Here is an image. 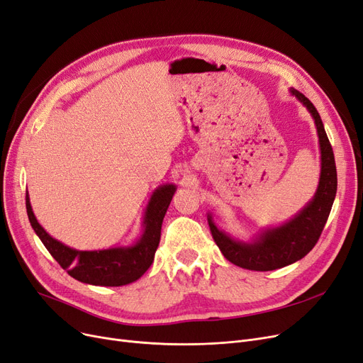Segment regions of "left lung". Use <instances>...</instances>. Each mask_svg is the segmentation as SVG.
Instances as JSON below:
<instances>
[{"instance_id": "left-lung-1", "label": "left lung", "mask_w": 363, "mask_h": 363, "mask_svg": "<svg viewBox=\"0 0 363 363\" xmlns=\"http://www.w3.org/2000/svg\"><path fill=\"white\" fill-rule=\"evenodd\" d=\"M291 94L306 107L314 121L318 146H320V179L311 201L307 202L291 220L280 226L267 228L250 241L230 237L225 230L216 226L213 216L207 219L211 235L223 256L237 267L252 271H272L291 265L302 259L314 247L326 225L333 199L337 195V167L332 146L328 140L320 114L311 101L296 89Z\"/></svg>"}]
</instances>
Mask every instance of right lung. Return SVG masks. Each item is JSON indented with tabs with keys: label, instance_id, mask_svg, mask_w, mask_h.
Segmentation results:
<instances>
[{
	"label": "right lung",
	"instance_id": "add662e5",
	"mask_svg": "<svg viewBox=\"0 0 363 363\" xmlns=\"http://www.w3.org/2000/svg\"><path fill=\"white\" fill-rule=\"evenodd\" d=\"M176 189L172 183L155 189L144 210L141 235L134 244L104 250H76L50 237L35 219L28 192L26 213L41 242L72 279L94 286H125L138 280L150 268L161 240L164 217Z\"/></svg>",
	"mask_w": 363,
	"mask_h": 363
}]
</instances>
